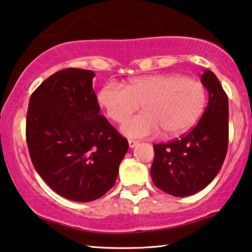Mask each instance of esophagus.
I'll list each match as a JSON object with an SVG mask.
<instances>
[{
  "instance_id": "esophagus-1",
  "label": "esophagus",
  "mask_w": 252,
  "mask_h": 252,
  "mask_svg": "<svg viewBox=\"0 0 252 252\" xmlns=\"http://www.w3.org/2000/svg\"><path fill=\"white\" fill-rule=\"evenodd\" d=\"M137 145H138V141L137 140H132V139H130V140H129V147L130 148L136 147Z\"/></svg>"
}]
</instances>
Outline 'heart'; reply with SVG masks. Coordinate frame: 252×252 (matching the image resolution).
Here are the masks:
<instances>
[{
	"label": "heart",
	"mask_w": 252,
	"mask_h": 252,
	"mask_svg": "<svg viewBox=\"0 0 252 252\" xmlns=\"http://www.w3.org/2000/svg\"><path fill=\"white\" fill-rule=\"evenodd\" d=\"M206 88L200 81L175 73L132 78L125 86L108 81L97 94V102L114 122H125L141 104L144 113L125 123V136L140 139L181 134L194 125L205 110Z\"/></svg>",
	"instance_id": "heart-1"
}]
</instances>
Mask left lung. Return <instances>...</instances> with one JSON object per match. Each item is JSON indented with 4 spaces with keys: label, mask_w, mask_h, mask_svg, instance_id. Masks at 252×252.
<instances>
[{
    "label": "left lung",
    "mask_w": 252,
    "mask_h": 252,
    "mask_svg": "<svg viewBox=\"0 0 252 252\" xmlns=\"http://www.w3.org/2000/svg\"><path fill=\"white\" fill-rule=\"evenodd\" d=\"M201 82L208 90V104L197 126L167 144L154 145L153 182L174 197L194 194L207 187L224 163L228 145V99L212 71Z\"/></svg>",
    "instance_id": "8db88e82"
}]
</instances>
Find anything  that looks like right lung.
Returning <instances> with one entry per match:
<instances>
[{
  "instance_id": "obj_1",
  "label": "right lung",
  "mask_w": 252,
  "mask_h": 252,
  "mask_svg": "<svg viewBox=\"0 0 252 252\" xmlns=\"http://www.w3.org/2000/svg\"><path fill=\"white\" fill-rule=\"evenodd\" d=\"M95 73L58 71L32 94L26 138L37 173L60 196L87 202L114 186L127 140L99 114Z\"/></svg>"
}]
</instances>
